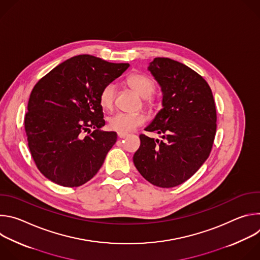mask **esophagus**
I'll return each mask as SVG.
<instances>
[{
	"mask_svg": "<svg viewBox=\"0 0 260 260\" xmlns=\"http://www.w3.org/2000/svg\"><path fill=\"white\" fill-rule=\"evenodd\" d=\"M117 136H118V138L123 139V138L127 137V134H125V133H118V134H117Z\"/></svg>",
	"mask_w": 260,
	"mask_h": 260,
	"instance_id": "esophagus-1",
	"label": "esophagus"
}]
</instances>
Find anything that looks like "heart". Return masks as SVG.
Here are the masks:
<instances>
[{
    "label": "heart",
    "instance_id": "obj_1",
    "mask_svg": "<svg viewBox=\"0 0 260 260\" xmlns=\"http://www.w3.org/2000/svg\"><path fill=\"white\" fill-rule=\"evenodd\" d=\"M128 86L143 99L149 98L155 90V81L141 72L132 73L126 79ZM115 96V85L109 83L105 85L100 92V103L105 109H110L113 106ZM145 119L141 114L116 113L110 116L108 124L111 129L118 133H129L144 123Z\"/></svg>",
    "mask_w": 260,
    "mask_h": 260
}]
</instances>
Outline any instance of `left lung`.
I'll return each instance as SVG.
<instances>
[{"mask_svg": "<svg viewBox=\"0 0 260 260\" xmlns=\"http://www.w3.org/2000/svg\"><path fill=\"white\" fill-rule=\"evenodd\" d=\"M162 92V109L145 131L164 140L140 136L134 155L139 173L162 188L188 180L210 155L216 134V107L206 80L189 67L156 57L148 67Z\"/></svg>", "mask_w": 260, "mask_h": 260, "instance_id": "obj_1", "label": "left lung"}]
</instances>
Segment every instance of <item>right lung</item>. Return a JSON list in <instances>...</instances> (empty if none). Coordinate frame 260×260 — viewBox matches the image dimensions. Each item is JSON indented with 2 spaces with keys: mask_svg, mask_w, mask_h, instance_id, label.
<instances>
[{
  "mask_svg": "<svg viewBox=\"0 0 260 260\" xmlns=\"http://www.w3.org/2000/svg\"><path fill=\"white\" fill-rule=\"evenodd\" d=\"M128 67L81 54L59 63L35 85L24 128L32 159L47 179L77 187L99 172L117 140L115 132L100 131L105 125L100 92Z\"/></svg>",
  "mask_w": 260,
  "mask_h": 260,
  "instance_id": "1",
  "label": "right lung"
}]
</instances>
